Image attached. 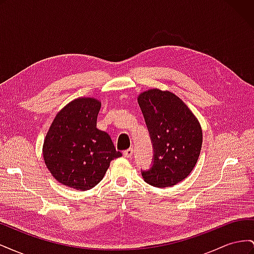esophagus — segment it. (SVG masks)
Returning <instances> with one entry per match:
<instances>
[{
	"mask_svg": "<svg viewBox=\"0 0 254 254\" xmlns=\"http://www.w3.org/2000/svg\"><path fill=\"white\" fill-rule=\"evenodd\" d=\"M132 153H133V149L132 148H128V149L123 151V155H124L125 158H131Z\"/></svg>",
	"mask_w": 254,
	"mask_h": 254,
	"instance_id": "1",
	"label": "esophagus"
}]
</instances>
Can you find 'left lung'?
I'll return each mask as SVG.
<instances>
[{
    "label": "left lung",
    "instance_id": "obj_1",
    "mask_svg": "<svg viewBox=\"0 0 254 254\" xmlns=\"http://www.w3.org/2000/svg\"><path fill=\"white\" fill-rule=\"evenodd\" d=\"M153 148L152 165L142 176L150 186L173 187L194 170L202 130L189 107L170 91L151 89L137 97Z\"/></svg>",
    "mask_w": 254,
    "mask_h": 254
}]
</instances>
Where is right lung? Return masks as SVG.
Returning a JSON list of instances; mask_svg holds the SVG:
<instances>
[{
    "label": "right lung",
    "mask_w": 254,
    "mask_h": 254,
    "mask_svg": "<svg viewBox=\"0 0 254 254\" xmlns=\"http://www.w3.org/2000/svg\"><path fill=\"white\" fill-rule=\"evenodd\" d=\"M101 102L79 97L61 109L43 143V159L58 182L87 190L101 182L112 160L122 153L110 135L96 128Z\"/></svg>",
    "instance_id": "obj_1"
}]
</instances>
